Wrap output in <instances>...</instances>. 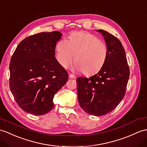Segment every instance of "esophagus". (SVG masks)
Masks as SVG:
<instances>
[{
	"instance_id": "esophagus-1",
	"label": "esophagus",
	"mask_w": 147,
	"mask_h": 147,
	"mask_svg": "<svg viewBox=\"0 0 147 147\" xmlns=\"http://www.w3.org/2000/svg\"><path fill=\"white\" fill-rule=\"evenodd\" d=\"M69 78H71V79H74V78H75L74 75L71 74V73H69Z\"/></svg>"
}]
</instances>
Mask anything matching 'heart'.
Instances as JSON below:
<instances>
[{
    "mask_svg": "<svg viewBox=\"0 0 147 147\" xmlns=\"http://www.w3.org/2000/svg\"><path fill=\"white\" fill-rule=\"evenodd\" d=\"M108 47L98 37L85 32H74L69 40H61L57 44L56 57L63 67L74 62L75 69L81 71L85 75L98 73L107 61Z\"/></svg>",
    "mask_w": 147,
    "mask_h": 147,
    "instance_id": "b5f03b06",
    "label": "heart"
}]
</instances>
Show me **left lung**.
Here are the masks:
<instances>
[{
	"instance_id": "8db88e82",
	"label": "left lung",
	"mask_w": 147,
	"mask_h": 147,
	"mask_svg": "<svg viewBox=\"0 0 147 147\" xmlns=\"http://www.w3.org/2000/svg\"><path fill=\"white\" fill-rule=\"evenodd\" d=\"M97 31L101 34L107 43V61L97 74L89 78L79 77L76 81L81 108L86 113L102 116L113 110L124 98L129 69L120 40L106 30Z\"/></svg>"
}]
</instances>
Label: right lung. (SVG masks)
Listing matches in <instances>:
<instances>
[{"label":"right lung","instance_id":"add662e5","mask_svg":"<svg viewBox=\"0 0 147 147\" xmlns=\"http://www.w3.org/2000/svg\"><path fill=\"white\" fill-rule=\"evenodd\" d=\"M58 31L40 32L19 43L10 62V89L20 108L34 115L54 108V94L66 84L68 73L55 57Z\"/></svg>","mask_w":147,"mask_h":147}]
</instances>
